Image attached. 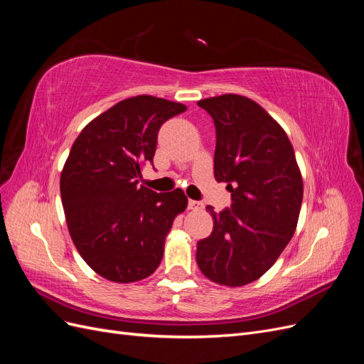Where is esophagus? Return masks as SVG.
<instances>
[{
	"instance_id": "1",
	"label": "esophagus",
	"mask_w": 364,
	"mask_h": 364,
	"mask_svg": "<svg viewBox=\"0 0 364 364\" xmlns=\"http://www.w3.org/2000/svg\"><path fill=\"white\" fill-rule=\"evenodd\" d=\"M203 208L202 202H197V200H188V209L191 211H199V209Z\"/></svg>"
}]
</instances>
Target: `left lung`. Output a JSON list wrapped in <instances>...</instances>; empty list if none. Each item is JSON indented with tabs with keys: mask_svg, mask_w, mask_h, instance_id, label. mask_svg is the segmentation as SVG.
Segmentation results:
<instances>
[{
	"mask_svg": "<svg viewBox=\"0 0 364 364\" xmlns=\"http://www.w3.org/2000/svg\"><path fill=\"white\" fill-rule=\"evenodd\" d=\"M215 126L214 176L226 182L230 208L213 215L196 259L208 279L240 287L266 273L289 245L299 218L304 185L291 142L264 109L243 95L197 102Z\"/></svg>",
	"mask_w": 364,
	"mask_h": 364,
	"instance_id": "1",
	"label": "left lung"
}]
</instances>
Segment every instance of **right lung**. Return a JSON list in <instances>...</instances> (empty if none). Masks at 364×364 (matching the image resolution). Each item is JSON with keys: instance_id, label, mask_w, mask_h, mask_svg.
<instances>
[{"instance_id": "right-lung-1", "label": "right lung", "mask_w": 364, "mask_h": 364, "mask_svg": "<svg viewBox=\"0 0 364 364\" xmlns=\"http://www.w3.org/2000/svg\"><path fill=\"white\" fill-rule=\"evenodd\" d=\"M185 111L151 95L126 98L74 141L60 174L65 217L80 257L109 281L150 277L173 220L188 205L181 188L156 193L139 185L142 165H153L161 126Z\"/></svg>"}]
</instances>
